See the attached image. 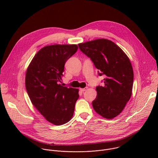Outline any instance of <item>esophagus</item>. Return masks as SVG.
Segmentation results:
<instances>
[{"instance_id": "esophagus-1", "label": "esophagus", "mask_w": 158, "mask_h": 158, "mask_svg": "<svg viewBox=\"0 0 158 158\" xmlns=\"http://www.w3.org/2000/svg\"><path fill=\"white\" fill-rule=\"evenodd\" d=\"M87 89V87H84V88H81L79 90H80V91H81V92H84V91H86Z\"/></svg>"}]
</instances>
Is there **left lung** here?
<instances>
[{"mask_svg": "<svg viewBox=\"0 0 158 158\" xmlns=\"http://www.w3.org/2000/svg\"><path fill=\"white\" fill-rule=\"evenodd\" d=\"M80 50L91 58L103 85L96 87L97 97L93 106L98 114L113 119L124 109L132 94L134 73L129 59L117 45L106 39L78 44Z\"/></svg>", "mask_w": 158, "mask_h": 158, "instance_id": "1", "label": "left lung"}]
</instances>
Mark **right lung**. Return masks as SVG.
<instances>
[{"label":"right lung","mask_w":158,"mask_h":158,"mask_svg":"<svg viewBox=\"0 0 158 158\" xmlns=\"http://www.w3.org/2000/svg\"><path fill=\"white\" fill-rule=\"evenodd\" d=\"M76 44L42 48L27 69L26 87L35 108L49 123L62 125L73 116L79 89L62 86L65 62L77 51Z\"/></svg>","instance_id":"right-lung-1"}]
</instances>
